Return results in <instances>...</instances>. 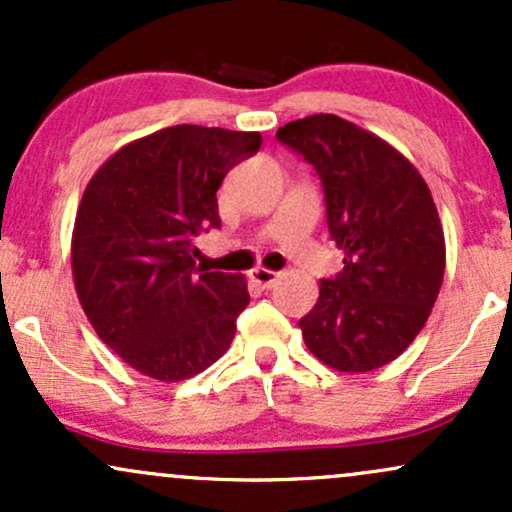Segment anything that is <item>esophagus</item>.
Masks as SVG:
<instances>
[{"mask_svg":"<svg viewBox=\"0 0 512 512\" xmlns=\"http://www.w3.org/2000/svg\"><path fill=\"white\" fill-rule=\"evenodd\" d=\"M279 272H274V269H264V267H255L250 272V279L255 281L257 286H262V289H272V286L279 281Z\"/></svg>","mask_w":512,"mask_h":512,"instance_id":"esophagus-1","label":"esophagus"}]
</instances>
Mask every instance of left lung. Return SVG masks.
I'll use <instances>...</instances> for the list:
<instances>
[{"label":"left lung","mask_w":512,"mask_h":512,"mask_svg":"<svg viewBox=\"0 0 512 512\" xmlns=\"http://www.w3.org/2000/svg\"><path fill=\"white\" fill-rule=\"evenodd\" d=\"M317 170L344 269L301 317L310 354L339 373L383 368L426 325L445 274V236L421 173L378 134L337 115L276 132Z\"/></svg>","instance_id":"obj_1"}]
</instances>
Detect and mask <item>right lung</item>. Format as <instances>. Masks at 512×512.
Listing matches in <instances>:
<instances>
[{"label":"right lung","instance_id":"right-lung-1","mask_svg":"<svg viewBox=\"0 0 512 512\" xmlns=\"http://www.w3.org/2000/svg\"><path fill=\"white\" fill-rule=\"evenodd\" d=\"M260 132L175 125L117 149L86 185L72 233L76 296L98 337L142 375L178 383L226 354L250 303L243 274L195 267L219 228L216 190Z\"/></svg>","mask_w":512,"mask_h":512}]
</instances>
